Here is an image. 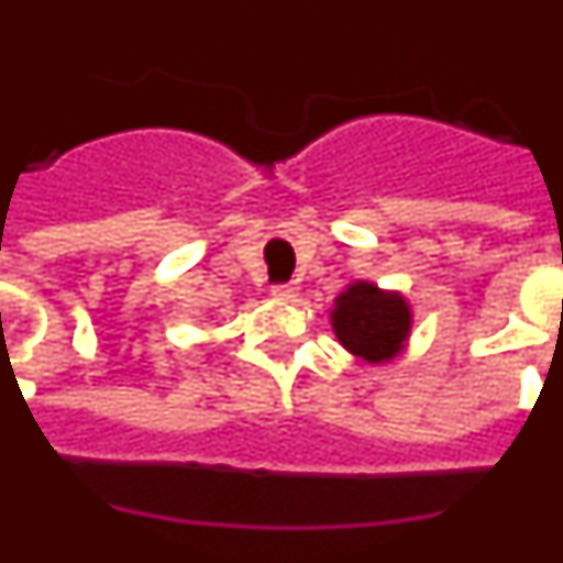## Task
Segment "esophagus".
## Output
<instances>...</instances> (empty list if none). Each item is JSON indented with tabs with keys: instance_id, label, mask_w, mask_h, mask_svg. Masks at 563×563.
I'll use <instances>...</instances> for the list:
<instances>
[{
	"instance_id": "esophagus-1",
	"label": "esophagus",
	"mask_w": 563,
	"mask_h": 563,
	"mask_svg": "<svg viewBox=\"0 0 563 563\" xmlns=\"http://www.w3.org/2000/svg\"><path fill=\"white\" fill-rule=\"evenodd\" d=\"M296 292H298V287H292V285H273L271 287V296L282 298V301H290V298H296Z\"/></svg>"
}]
</instances>
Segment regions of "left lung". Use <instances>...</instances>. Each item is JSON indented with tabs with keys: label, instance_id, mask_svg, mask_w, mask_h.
<instances>
[{
	"label": "left lung",
	"instance_id": "obj_1",
	"mask_svg": "<svg viewBox=\"0 0 563 563\" xmlns=\"http://www.w3.org/2000/svg\"><path fill=\"white\" fill-rule=\"evenodd\" d=\"M330 321L343 350L366 363H389L409 343L411 305L402 292L361 278L338 292Z\"/></svg>",
	"mask_w": 563,
	"mask_h": 563
}]
</instances>
